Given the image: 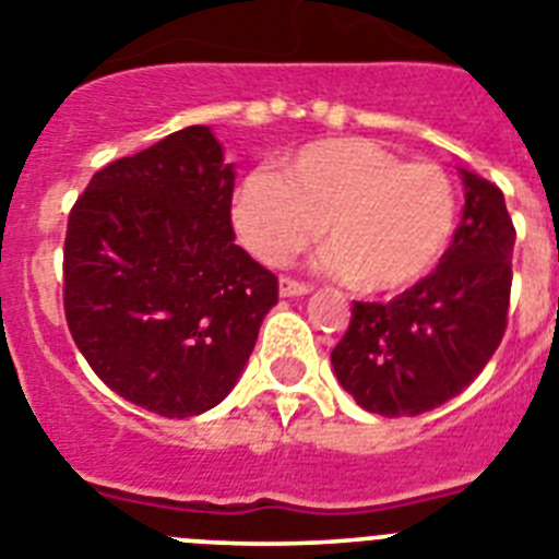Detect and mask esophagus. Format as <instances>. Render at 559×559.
Wrapping results in <instances>:
<instances>
[{"label": "esophagus", "instance_id": "1", "mask_svg": "<svg viewBox=\"0 0 559 559\" xmlns=\"http://www.w3.org/2000/svg\"><path fill=\"white\" fill-rule=\"evenodd\" d=\"M305 294H311V285L297 283V280H280V297H305Z\"/></svg>", "mask_w": 559, "mask_h": 559}]
</instances>
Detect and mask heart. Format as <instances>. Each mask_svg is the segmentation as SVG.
Masks as SVG:
<instances>
[{
  "mask_svg": "<svg viewBox=\"0 0 559 559\" xmlns=\"http://www.w3.org/2000/svg\"><path fill=\"white\" fill-rule=\"evenodd\" d=\"M234 228L254 257L283 265L317 240L325 265L359 294H393L421 280L457 221L455 183L441 166L367 138L302 146L280 175L251 171L234 192Z\"/></svg>",
  "mask_w": 559,
  "mask_h": 559,
  "instance_id": "heart-1",
  "label": "heart"
}]
</instances>
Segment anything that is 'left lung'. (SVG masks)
<instances>
[{"instance_id": "1", "label": "left lung", "mask_w": 559, "mask_h": 559, "mask_svg": "<svg viewBox=\"0 0 559 559\" xmlns=\"http://www.w3.org/2000/svg\"><path fill=\"white\" fill-rule=\"evenodd\" d=\"M464 217L441 265L390 302H353L331 353L338 384L367 413L418 416L455 399L507 331L514 226L498 186L457 169Z\"/></svg>"}]
</instances>
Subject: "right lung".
<instances>
[{"mask_svg": "<svg viewBox=\"0 0 559 559\" xmlns=\"http://www.w3.org/2000/svg\"><path fill=\"white\" fill-rule=\"evenodd\" d=\"M231 192L198 123L95 171L70 212L67 325L95 376L157 416L217 407L276 305V276L234 246Z\"/></svg>", "mask_w": 559, "mask_h": 559, "instance_id": "add662e5", "label": "right lung"}]
</instances>
